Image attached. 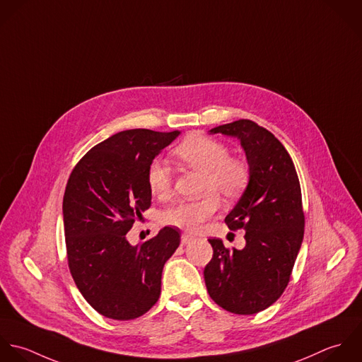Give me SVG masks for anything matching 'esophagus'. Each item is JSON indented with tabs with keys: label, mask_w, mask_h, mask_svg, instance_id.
Segmentation results:
<instances>
[{
	"label": "esophagus",
	"mask_w": 362,
	"mask_h": 362,
	"mask_svg": "<svg viewBox=\"0 0 362 362\" xmlns=\"http://www.w3.org/2000/svg\"><path fill=\"white\" fill-rule=\"evenodd\" d=\"M192 240H193V238H192L190 235H187V233H182V238H180L182 245H187V243H190Z\"/></svg>",
	"instance_id": "1"
}]
</instances>
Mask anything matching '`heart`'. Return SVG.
<instances>
[{
  "instance_id": "heart-1",
  "label": "heart",
  "mask_w": 362,
  "mask_h": 362,
  "mask_svg": "<svg viewBox=\"0 0 362 362\" xmlns=\"http://www.w3.org/2000/svg\"><path fill=\"white\" fill-rule=\"evenodd\" d=\"M173 153L185 165L204 173L202 185L204 197L176 203L163 211L162 221L186 232H197L203 222L217 213L218 196L232 202L243 193L249 182V168L243 160L229 158V149L222 143L203 134H190L173 149ZM146 183L153 196L169 197L170 172L160 159H153L148 165Z\"/></svg>"
}]
</instances>
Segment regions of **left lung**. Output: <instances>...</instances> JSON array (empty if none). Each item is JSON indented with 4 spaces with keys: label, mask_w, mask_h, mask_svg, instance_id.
<instances>
[{
    "label": "left lung",
    "mask_w": 362,
    "mask_h": 362,
    "mask_svg": "<svg viewBox=\"0 0 362 362\" xmlns=\"http://www.w3.org/2000/svg\"><path fill=\"white\" fill-rule=\"evenodd\" d=\"M238 139L249 165V182L225 217L229 229H243V249L209 239L214 255L204 269L213 300L228 312L253 315L284 292L303 239L305 217L298 175L287 149L269 130L238 120L209 132Z\"/></svg>",
    "instance_id": "left-lung-1"
}]
</instances>
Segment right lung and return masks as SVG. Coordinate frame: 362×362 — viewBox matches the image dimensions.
Listing matches in <instances>:
<instances>
[{"mask_svg": "<svg viewBox=\"0 0 362 362\" xmlns=\"http://www.w3.org/2000/svg\"><path fill=\"white\" fill-rule=\"evenodd\" d=\"M179 134L120 132L88 151L70 175L63 200L70 272L88 303L109 319H136L156 303L163 266L180 243L170 226L139 245L127 240L151 206L148 165Z\"/></svg>", "mask_w": 362, "mask_h": 362, "instance_id": "add662e5", "label": "right lung"}]
</instances>
